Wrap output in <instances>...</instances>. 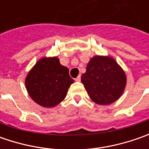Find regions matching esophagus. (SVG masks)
<instances>
[{
    "instance_id": "obj_1",
    "label": "esophagus",
    "mask_w": 149,
    "mask_h": 149,
    "mask_svg": "<svg viewBox=\"0 0 149 149\" xmlns=\"http://www.w3.org/2000/svg\"><path fill=\"white\" fill-rule=\"evenodd\" d=\"M81 80V78H80V76H78L76 79H75V81H77V82H79Z\"/></svg>"
}]
</instances>
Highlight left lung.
<instances>
[{
	"label": "left lung",
	"instance_id": "obj_1",
	"mask_svg": "<svg viewBox=\"0 0 149 149\" xmlns=\"http://www.w3.org/2000/svg\"><path fill=\"white\" fill-rule=\"evenodd\" d=\"M90 99L100 105H109L123 95L127 84L126 74L113 57L95 55L89 60L81 75Z\"/></svg>",
	"mask_w": 149,
	"mask_h": 149
}]
</instances>
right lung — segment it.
Here are the masks:
<instances>
[{
    "instance_id": "add662e5",
    "label": "right lung",
    "mask_w": 149,
    "mask_h": 149,
    "mask_svg": "<svg viewBox=\"0 0 149 149\" xmlns=\"http://www.w3.org/2000/svg\"><path fill=\"white\" fill-rule=\"evenodd\" d=\"M73 83L69 69L60 64L57 56L40 59L28 72L25 80L28 95L45 108H53L61 103Z\"/></svg>"
}]
</instances>
